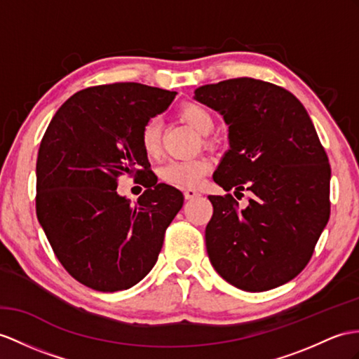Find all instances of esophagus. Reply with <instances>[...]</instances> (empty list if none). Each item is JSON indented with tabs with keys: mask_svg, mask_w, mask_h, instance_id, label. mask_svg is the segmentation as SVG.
Returning a JSON list of instances; mask_svg holds the SVG:
<instances>
[{
	"mask_svg": "<svg viewBox=\"0 0 359 359\" xmlns=\"http://www.w3.org/2000/svg\"><path fill=\"white\" fill-rule=\"evenodd\" d=\"M201 194L198 190H195V189H186L184 190V196H186V199H195V198H198Z\"/></svg>",
	"mask_w": 359,
	"mask_h": 359,
	"instance_id": "esophagus-1",
	"label": "esophagus"
}]
</instances>
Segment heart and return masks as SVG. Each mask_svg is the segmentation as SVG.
Returning a JSON list of instances; mask_svg holds the SVG:
<instances>
[{
	"mask_svg": "<svg viewBox=\"0 0 359 359\" xmlns=\"http://www.w3.org/2000/svg\"><path fill=\"white\" fill-rule=\"evenodd\" d=\"M178 117L186 121L199 134L207 135L215 128V117L212 111L204 104L196 102H187L181 104ZM140 144L146 156L156 158L161 152V125L156 118H149L140 130ZM212 169V163L204 156L194 160L169 161L160 170V178L172 186L194 189L201 184L205 175Z\"/></svg>",
	"mask_w": 359,
	"mask_h": 359,
	"instance_id": "obj_1",
	"label": "heart"
}]
</instances>
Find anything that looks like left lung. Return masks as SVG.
I'll return each instance as SVG.
<instances>
[{"label":"left lung","instance_id":"obj_1","mask_svg":"<svg viewBox=\"0 0 359 359\" xmlns=\"http://www.w3.org/2000/svg\"><path fill=\"white\" fill-rule=\"evenodd\" d=\"M195 99L219 111L230 151L213 180L231 194L210 195V262L242 291L260 292L299 276L330 215V164L300 100L282 86L238 77L199 86Z\"/></svg>","mask_w":359,"mask_h":359}]
</instances>
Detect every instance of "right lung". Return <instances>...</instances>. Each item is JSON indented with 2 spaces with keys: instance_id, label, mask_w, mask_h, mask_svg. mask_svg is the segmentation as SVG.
<instances>
[{
  "instance_id": "right-lung-1",
  "label": "right lung",
  "mask_w": 359,
  "mask_h": 359,
  "mask_svg": "<svg viewBox=\"0 0 359 359\" xmlns=\"http://www.w3.org/2000/svg\"><path fill=\"white\" fill-rule=\"evenodd\" d=\"M177 93L135 82L90 86L57 109L36 163V215L57 260L79 283L123 291L149 273L181 210L178 189L151 181L135 204L118 178L151 173L140 130Z\"/></svg>"
}]
</instances>
